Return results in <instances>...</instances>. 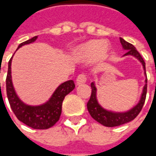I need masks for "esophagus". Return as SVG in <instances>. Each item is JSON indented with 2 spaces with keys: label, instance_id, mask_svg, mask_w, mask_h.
I'll list each match as a JSON object with an SVG mask.
<instances>
[{
  "label": "esophagus",
  "instance_id": "obj_1",
  "mask_svg": "<svg viewBox=\"0 0 156 156\" xmlns=\"http://www.w3.org/2000/svg\"><path fill=\"white\" fill-rule=\"evenodd\" d=\"M87 81V76L84 73H81V74H79L78 76V78L76 79V83H77V84L80 85L83 84V83H85Z\"/></svg>",
  "mask_w": 156,
  "mask_h": 156
}]
</instances>
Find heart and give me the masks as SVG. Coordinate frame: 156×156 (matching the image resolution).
I'll use <instances>...</instances> for the list:
<instances>
[{
  "label": "heart",
  "mask_w": 156,
  "mask_h": 156,
  "mask_svg": "<svg viewBox=\"0 0 156 156\" xmlns=\"http://www.w3.org/2000/svg\"><path fill=\"white\" fill-rule=\"evenodd\" d=\"M108 51V48L105 42L99 41H91L85 43L77 51V55L80 58L89 59L98 56V58H103Z\"/></svg>",
  "instance_id": "b5f03b06"
}]
</instances>
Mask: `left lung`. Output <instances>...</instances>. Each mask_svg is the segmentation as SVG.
<instances>
[{
  "instance_id": "obj_1",
  "label": "left lung",
  "mask_w": 156,
  "mask_h": 156,
  "mask_svg": "<svg viewBox=\"0 0 156 156\" xmlns=\"http://www.w3.org/2000/svg\"><path fill=\"white\" fill-rule=\"evenodd\" d=\"M119 41H120L124 49L128 50L127 52L124 54V56L132 55V56H134L135 58H137L141 62V63L143 64V68L144 69V74H146V73H145V62H144L143 58L141 57V55L140 54V52L136 50V48H134L131 43L124 41V39L121 38V37H119ZM145 83H146L144 85L143 93H142L141 98L139 102V104L132 109H130L129 111L125 112V113H114V112L108 111V110L102 108L101 106L98 105L97 98H96L95 85L94 83H92L91 96H90V98H89L88 104H87V108H88L89 114L93 119H94L97 122L100 123L106 127H115V126H119L121 124L130 122L137 117L138 115L140 113L143 106H144V101L146 98V93H147V77L145 79Z\"/></svg>"
}]
</instances>
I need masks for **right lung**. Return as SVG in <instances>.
Returning <instances> with one entry per match:
<instances>
[{
  "label": "right lung",
  "instance_id": "right-lung-1",
  "mask_svg": "<svg viewBox=\"0 0 156 156\" xmlns=\"http://www.w3.org/2000/svg\"><path fill=\"white\" fill-rule=\"evenodd\" d=\"M37 36L33 37L27 41L22 42L18 48L26 44L33 42ZM12 59L8 62V71L6 76V94L9 104L16 118L23 124L36 129H47L53 126L58 120L62 113V104L65 96L75 88L74 82L69 80L62 83L58 87L48 103L40 106H30L25 105L20 100L16 94L12 81L11 64ZM1 84V83H0Z\"/></svg>",
  "mask_w": 156,
  "mask_h": 156
}]
</instances>
